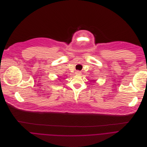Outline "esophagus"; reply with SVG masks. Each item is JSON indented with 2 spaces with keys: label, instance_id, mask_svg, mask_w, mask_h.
Returning <instances> with one entry per match:
<instances>
[{
  "label": "esophagus",
  "instance_id": "esophagus-1",
  "mask_svg": "<svg viewBox=\"0 0 147 147\" xmlns=\"http://www.w3.org/2000/svg\"><path fill=\"white\" fill-rule=\"evenodd\" d=\"M75 73H76V75H81V74H82V72H81L80 71H76Z\"/></svg>",
  "mask_w": 147,
  "mask_h": 147
}]
</instances>
